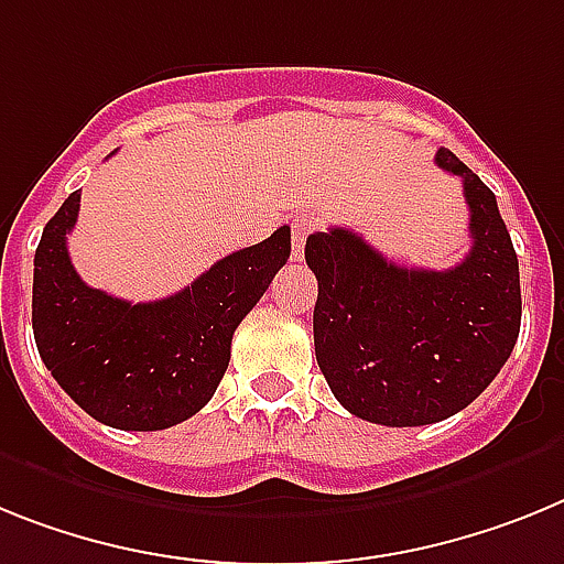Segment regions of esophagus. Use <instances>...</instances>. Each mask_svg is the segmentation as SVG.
I'll use <instances>...</instances> for the list:
<instances>
[{
    "label": "esophagus",
    "mask_w": 564,
    "mask_h": 564,
    "mask_svg": "<svg viewBox=\"0 0 564 564\" xmlns=\"http://www.w3.org/2000/svg\"><path fill=\"white\" fill-rule=\"evenodd\" d=\"M312 229H315V221L306 218V215L295 218V224H292V258L295 261H303V247H306V238H310Z\"/></svg>",
    "instance_id": "esophagus-1"
}]
</instances>
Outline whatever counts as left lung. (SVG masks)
<instances>
[{
  "instance_id": "obj_1",
  "label": "left lung",
  "mask_w": 564,
  "mask_h": 564,
  "mask_svg": "<svg viewBox=\"0 0 564 564\" xmlns=\"http://www.w3.org/2000/svg\"><path fill=\"white\" fill-rule=\"evenodd\" d=\"M463 178L471 252L452 269L386 261L351 229L306 238L317 278L315 355L332 394L369 423L405 429L452 417L488 389L522 321L519 261L491 189L452 150L434 155Z\"/></svg>"
}]
</instances>
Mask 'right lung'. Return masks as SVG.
<instances>
[{
	"instance_id": "obj_1",
	"label": "right lung",
	"mask_w": 564,
	"mask_h": 564,
	"mask_svg": "<svg viewBox=\"0 0 564 564\" xmlns=\"http://www.w3.org/2000/svg\"><path fill=\"white\" fill-rule=\"evenodd\" d=\"M82 193L47 221L33 258V337L56 383L99 423L161 431L213 400L238 323L292 252L289 227L232 252L187 289L130 303L76 275L67 232Z\"/></svg>"
}]
</instances>
